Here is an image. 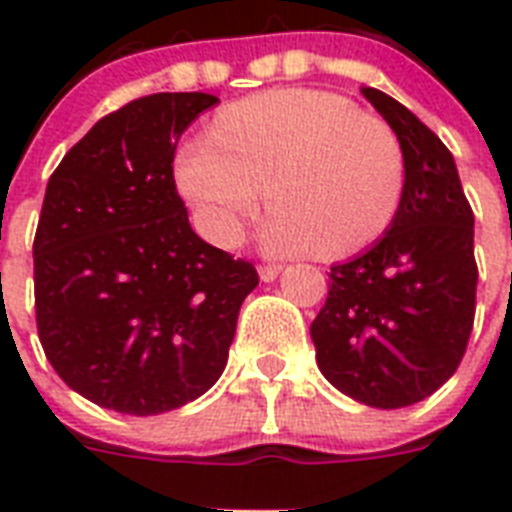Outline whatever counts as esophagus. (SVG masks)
<instances>
[{"label": "esophagus", "mask_w": 512, "mask_h": 512, "mask_svg": "<svg viewBox=\"0 0 512 512\" xmlns=\"http://www.w3.org/2000/svg\"><path fill=\"white\" fill-rule=\"evenodd\" d=\"M279 273H281V265H276V263L260 265V279L263 281H273L276 276H279Z\"/></svg>", "instance_id": "obj_1"}]
</instances>
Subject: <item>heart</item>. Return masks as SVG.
Listing matches in <instances>:
<instances>
[{"mask_svg": "<svg viewBox=\"0 0 512 512\" xmlns=\"http://www.w3.org/2000/svg\"><path fill=\"white\" fill-rule=\"evenodd\" d=\"M177 188L201 233L233 247L265 199L260 244L273 255L337 260L390 231L404 199L396 135L324 90H273L217 116L177 154Z\"/></svg>", "mask_w": 512, "mask_h": 512, "instance_id": "obj_1", "label": "heart"}]
</instances>
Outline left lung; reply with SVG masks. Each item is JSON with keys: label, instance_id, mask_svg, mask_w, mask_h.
I'll list each match as a JSON object with an SVG mask.
<instances>
[{"label": "left lung", "instance_id": "obj_1", "mask_svg": "<svg viewBox=\"0 0 512 512\" xmlns=\"http://www.w3.org/2000/svg\"><path fill=\"white\" fill-rule=\"evenodd\" d=\"M404 154V199L390 231L329 273L311 324L321 374L345 396L401 409L460 366L476 316L473 209L449 148L398 100L361 87Z\"/></svg>", "mask_w": 512, "mask_h": 512}]
</instances>
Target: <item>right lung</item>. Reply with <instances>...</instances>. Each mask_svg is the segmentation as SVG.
Listing matches in <instances>:
<instances>
[{
  "label": "right lung",
  "mask_w": 512,
  "mask_h": 512,
  "mask_svg": "<svg viewBox=\"0 0 512 512\" xmlns=\"http://www.w3.org/2000/svg\"><path fill=\"white\" fill-rule=\"evenodd\" d=\"M220 100L156 92L103 116L44 193L34 239L36 329L60 380L122 414H162L223 374L255 265L193 233L177 138Z\"/></svg>",
  "instance_id": "right-lung-1"
}]
</instances>
